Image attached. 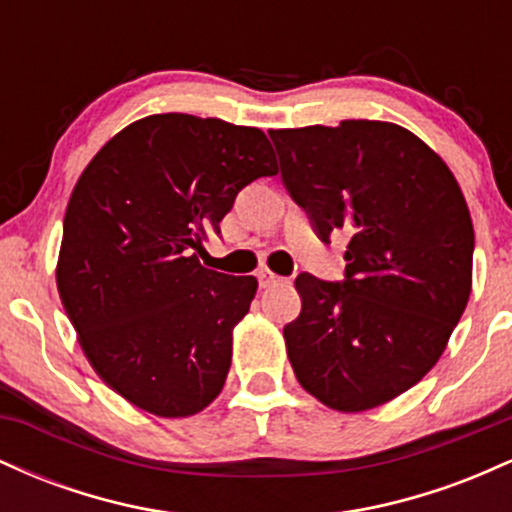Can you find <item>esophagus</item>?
Here are the masks:
<instances>
[{"label":"esophagus","instance_id":"1","mask_svg":"<svg viewBox=\"0 0 512 512\" xmlns=\"http://www.w3.org/2000/svg\"><path fill=\"white\" fill-rule=\"evenodd\" d=\"M257 281H260V286L262 289H267V286H274V284H279V276H276L274 272H269V269H262L260 274H257Z\"/></svg>","mask_w":512,"mask_h":512}]
</instances>
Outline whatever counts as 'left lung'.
Segmentation results:
<instances>
[{
  "mask_svg": "<svg viewBox=\"0 0 512 512\" xmlns=\"http://www.w3.org/2000/svg\"><path fill=\"white\" fill-rule=\"evenodd\" d=\"M281 180L315 233H346L344 281L298 274L284 327L298 383L356 414L436 366L472 291L474 228L455 175L409 129L380 120L272 129Z\"/></svg>",
  "mask_w": 512,
  "mask_h": 512,
  "instance_id": "8db88e82",
  "label": "left lung"
}]
</instances>
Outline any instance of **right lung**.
Instances as JSON below:
<instances>
[{"label": "right lung", "instance_id": "right-lung-1", "mask_svg": "<svg viewBox=\"0 0 512 512\" xmlns=\"http://www.w3.org/2000/svg\"><path fill=\"white\" fill-rule=\"evenodd\" d=\"M264 175L276 158L262 129L163 113L117 132L76 180L57 291L91 368L134 407L180 419L223 390L257 279L195 250Z\"/></svg>", "mask_w": 512, "mask_h": 512}]
</instances>
